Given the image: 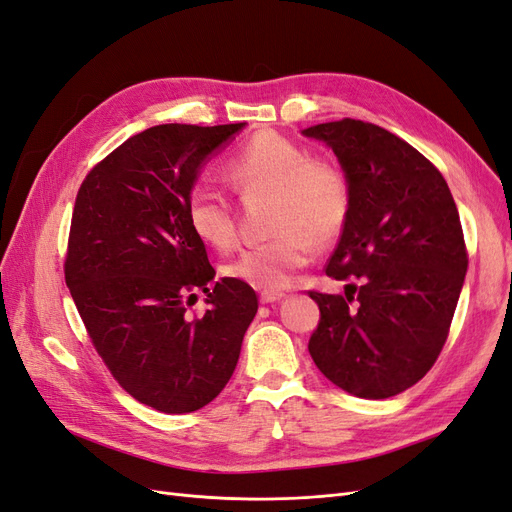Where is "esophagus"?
<instances>
[{
    "label": "esophagus",
    "mask_w": 512,
    "mask_h": 512,
    "mask_svg": "<svg viewBox=\"0 0 512 512\" xmlns=\"http://www.w3.org/2000/svg\"><path fill=\"white\" fill-rule=\"evenodd\" d=\"M282 299H284L282 292H260V303L262 305L277 303V301H282Z\"/></svg>",
    "instance_id": "1"
}]
</instances>
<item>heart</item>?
Listing matches in <instances>:
<instances>
[{
    "label": "heart",
    "instance_id": "b5f03b06",
    "mask_svg": "<svg viewBox=\"0 0 512 512\" xmlns=\"http://www.w3.org/2000/svg\"><path fill=\"white\" fill-rule=\"evenodd\" d=\"M226 177L243 198L271 196L275 239L241 252L222 273L262 292L290 286L292 275L342 235L350 218V183L342 166L316 158L271 130L256 132L226 164ZM194 235L228 252L237 243V218L230 200L211 185H194L185 203Z\"/></svg>",
    "mask_w": 512,
    "mask_h": 512
}]
</instances>
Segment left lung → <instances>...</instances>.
Returning a JSON list of instances; mask_svg holds the SVG:
<instances>
[{"mask_svg":"<svg viewBox=\"0 0 512 512\" xmlns=\"http://www.w3.org/2000/svg\"><path fill=\"white\" fill-rule=\"evenodd\" d=\"M303 134L335 151L352 194L324 267L346 294L309 290L320 307L309 354L350 395H399L440 356L468 271L453 194L423 153L374 123L346 117Z\"/></svg>","mask_w":512,"mask_h":512,"instance_id":"left-lung-1","label":"left lung"}]
</instances>
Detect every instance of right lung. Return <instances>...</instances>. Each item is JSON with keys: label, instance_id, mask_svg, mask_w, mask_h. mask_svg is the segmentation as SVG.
Here are the masks:
<instances>
[{"label": "right lung", "instance_id": "right-lung-1", "mask_svg": "<svg viewBox=\"0 0 512 512\" xmlns=\"http://www.w3.org/2000/svg\"><path fill=\"white\" fill-rule=\"evenodd\" d=\"M243 126H153L91 168L76 194L66 286L121 389L166 414L222 393L258 309L250 284L211 286L215 269L185 215L198 168ZM198 289L210 305L200 317L187 312Z\"/></svg>", "mask_w": 512, "mask_h": 512}]
</instances>
